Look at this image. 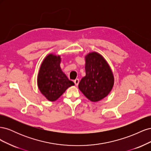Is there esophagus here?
Segmentation results:
<instances>
[{
	"instance_id": "34e87169",
	"label": "esophagus",
	"mask_w": 151,
	"mask_h": 151,
	"mask_svg": "<svg viewBox=\"0 0 151 151\" xmlns=\"http://www.w3.org/2000/svg\"><path fill=\"white\" fill-rule=\"evenodd\" d=\"M74 83H75V85L76 86H78V84H79V79H76V80H74Z\"/></svg>"
}]
</instances>
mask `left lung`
Returning <instances> with one entry per match:
<instances>
[{
    "label": "left lung",
    "mask_w": 151,
    "mask_h": 151,
    "mask_svg": "<svg viewBox=\"0 0 151 151\" xmlns=\"http://www.w3.org/2000/svg\"><path fill=\"white\" fill-rule=\"evenodd\" d=\"M86 76L79 84V89L93 102H97L108 96L114 84L110 67L102 55L91 52L85 57Z\"/></svg>",
    "instance_id": "obj_1"
}]
</instances>
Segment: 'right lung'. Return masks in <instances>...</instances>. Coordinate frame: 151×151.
<instances>
[{
  "instance_id": "right-lung-1",
  "label": "right lung",
  "mask_w": 151,
  "mask_h": 151,
  "mask_svg": "<svg viewBox=\"0 0 151 151\" xmlns=\"http://www.w3.org/2000/svg\"><path fill=\"white\" fill-rule=\"evenodd\" d=\"M60 57L49 54L41 65L38 75V88L44 96L55 101L74 83L68 80L60 66Z\"/></svg>"
}]
</instances>
